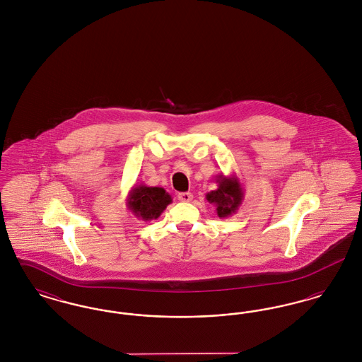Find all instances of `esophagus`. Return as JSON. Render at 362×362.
<instances>
[{"label":"esophagus","mask_w":362,"mask_h":362,"mask_svg":"<svg viewBox=\"0 0 362 362\" xmlns=\"http://www.w3.org/2000/svg\"><path fill=\"white\" fill-rule=\"evenodd\" d=\"M177 199L182 202H189L192 199V194L191 192H179Z\"/></svg>","instance_id":"esophagus-1"}]
</instances>
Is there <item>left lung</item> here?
<instances>
[{"mask_svg": "<svg viewBox=\"0 0 362 362\" xmlns=\"http://www.w3.org/2000/svg\"><path fill=\"white\" fill-rule=\"evenodd\" d=\"M217 183V189L207 192V202L216 206L217 216L220 218H226L238 211L244 199V191L236 175H218Z\"/></svg>", "mask_w": 362, "mask_h": 362, "instance_id": "1", "label": "left lung"}]
</instances>
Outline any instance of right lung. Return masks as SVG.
<instances>
[{
    "instance_id": "obj_1",
    "label": "right lung",
    "mask_w": 362,
    "mask_h": 362,
    "mask_svg": "<svg viewBox=\"0 0 362 362\" xmlns=\"http://www.w3.org/2000/svg\"><path fill=\"white\" fill-rule=\"evenodd\" d=\"M127 209L142 221L157 220L161 213L173 202L171 195L163 187H149L136 185L129 191L126 199Z\"/></svg>"
}]
</instances>
